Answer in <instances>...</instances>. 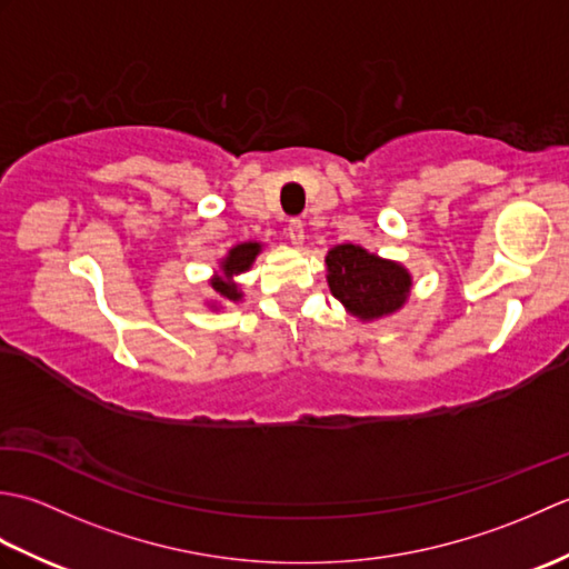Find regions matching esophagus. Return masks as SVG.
<instances>
[{"instance_id": "34e87169", "label": "esophagus", "mask_w": 569, "mask_h": 569, "mask_svg": "<svg viewBox=\"0 0 569 569\" xmlns=\"http://www.w3.org/2000/svg\"><path fill=\"white\" fill-rule=\"evenodd\" d=\"M286 234H288V239L293 241L296 247H300L306 241V229H303V222L300 220H291L288 222V227H286Z\"/></svg>"}]
</instances>
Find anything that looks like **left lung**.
Instances as JSON below:
<instances>
[{
	"label": "left lung",
	"instance_id": "obj_1",
	"mask_svg": "<svg viewBox=\"0 0 569 569\" xmlns=\"http://www.w3.org/2000/svg\"><path fill=\"white\" fill-rule=\"evenodd\" d=\"M328 266V286L359 320H379L401 310L410 296L408 269L401 263L381 259L357 244H337L325 257Z\"/></svg>",
	"mask_w": 569,
	"mask_h": 569
}]
</instances>
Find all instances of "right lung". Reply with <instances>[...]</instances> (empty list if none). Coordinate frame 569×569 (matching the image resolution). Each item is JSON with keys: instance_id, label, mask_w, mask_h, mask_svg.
<instances>
[{"instance_id": "add662e5", "label": "right lung", "mask_w": 569, "mask_h": 569, "mask_svg": "<svg viewBox=\"0 0 569 569\" xmlns=\"http://www.w3.org/2000/svg\"><path fill=\"white\" fill-rule=\"evenodd\" d=\"M259 251H261L259 241H241V244L229 249L227 257L220 261V273H217L210 281L212 291L220 298L229 300V303H237V300H241V291L234 283V276L249 271Z\"/></svg>"}]
</instances>
